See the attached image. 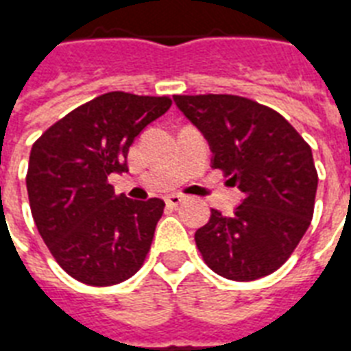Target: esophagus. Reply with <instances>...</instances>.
Returning a JSON list of instances; mask_svg holds the SVG:
<instances>
[{
  "mask_svg": "<svg viewBox=\"0 0 351 351\" xmlns=\"http://www.w3.org/2000/svg\"><path fill=\"white\" fill-rule=\"evenodd\" d=\"M184 199H186V195H183V194H170L167 197V203L172 206H178V205H181Z\"/></svg>",
  "mask_w": 351,
  "mask_h": 351,
  "instance_id": "obj_1",
  "label": "esophagus"
}]
</instances>
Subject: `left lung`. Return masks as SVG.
I'll return each mask as SVG.
<instances>
[{
    "label": "left lung",
    "instance_id": "1",
    "mask_svg": "<svg viewBox=\"0 0 351 351\" xmlns=\"http://www.w3.org/2000/svg\"><path fill=\"white\" fill-rule=\"evenodd\" d=\"M213 150V167L245 194L234 214L213 208L195 245L219 276L251 282L287 262L315 208L317 168L302 135L267 106L238 95H173Z\"/></svg>",
    "mask_w": 351,
    "mask_h": 351
}]
</instances>
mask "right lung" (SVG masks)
<instances>
[{"label":"right lung","mask_w":351,"mask_h":351,"mask_svg":"<svg viewBox=\"0 0 351 351\" xmlns=\"http://www.w3.org/2000/svg\"><path fill=\"white\" fill-rule=\"evenodd\" d=\"M170 97L111 91L78 106L32 145L27 194L32 219L65 273L115 286L143 267L165 201L115 195L108 178L128 170V150Z\"/></svg>","instance_id":"obj_1"}]
</instances>
